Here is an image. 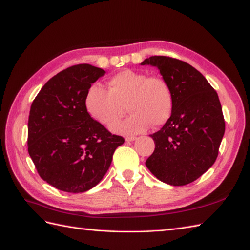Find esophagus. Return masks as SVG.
Wrapping results in <instances>:
<instances>
[{"mask_svg":"<svg viewBox=\"0 0 250 250\" xmlns=\"http://www.w3.org/2000/svg\"><path fill=\"white\" fill-rule=\"evenodd\" d=\"M136 140L135 136H126L125 137V142H133Z\"/></svg>","mask_w":250,"mask_h":250,"instance_id":"1","label":"esophagus"}]
</instances>
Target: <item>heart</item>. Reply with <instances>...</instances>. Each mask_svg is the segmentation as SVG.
<instances>
[{
  "instance_id": "b5f03b06",
  "label": "heart",
  "mask_w": 250,
  "mask_h": 250,
  "mask_svg": "<svg viewBox=\"0 0 250 250\" xmlns=\"http://www.w3.org/2000/svg\"><path fill=\"white\" fill-rule=\"evenodd\" d=\"M131 116L115 124L125 112ZM87 113L101 125L110 126L114 133L132 135L145 132L150 125L159 128L173 111V92L161 76L125 70L109 79L108 90L93 83L84 98Z\"/></svg>"
}]
</instances>
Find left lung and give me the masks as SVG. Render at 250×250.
<instances>
[{
	"mask_svg": "<svg viewBox=\"0 0 250 250\" xmlns=\"http://www.w3.org/2000/svg\"><path fill=\"white\" fill-rule=\"evenodd\" d=\"M141 64L156 66L173 92L172 115L161 130L150 135L156 147L146 167L171 186L192 183L215 163L225 134L218 94L184 61L152 56Z\"/></svg>",
	"mask_w": 250,
	"mask_h": 250,
	"instance_id": "left-lung-1",
	"label": "left lung"
}]
</instances>
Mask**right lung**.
Here are the masks:
<instances>
[{"mask_svg": "<svg viewBox=\"0 0 250 250\" xmlns=\"http://www.w3.org/2000/svg\"><path fill=\"white\" fill-rule=\"evenodd\" d=\"M106 72L77 64L47 82L31 105L28 150L37 173L52 187L71 193L97 186L125 139L91 118L84 98Z\"/></svg>", "mask_w": 250, "mask_h": 250, "instance_id": "obj_1", "label": "right lung"}]
</instances>
